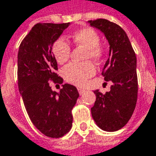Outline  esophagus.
Returning a JSON list of instances; mask_svg holds the SVG:
<instances>
[{
	"label": "esophagus",
	"instance_id": "obj_1",
	"mask_svg": "<svg viewBox=\"0 0 156 156\" xmlns=\"http://www.w3.org/2000/svg\"><path fill=\"white\" fill-rule=\"evenodd\" d=\"M78 92L80 95H83L85 92V90L84 89H82V88H78Z\"/></svg>",
	"mask_w": 156,
	"mask_h": 156
}]
</instances>
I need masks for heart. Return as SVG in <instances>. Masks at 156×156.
Wrapping results in <instances>:
<instances>
[{
  "label": "heart",
  "mask_w": 156,
  "mask_h": 156,
  "mask_svg": "<svg viewBox=\"0 0 156 156\" xmlns=\"http://www.w3.org/2000/svg\"><path fill=\"white\" fill-rule=\"evenodd\" d=\"M73 42L86 49L85 58H90L96 62L100 61L104 57V49L99 45V35L92 28L85 27L73 32L71 35ZM51 51L55 59L58 64H64L70 58L71 47L64 38H58L52 46ZM96 69L93 63L86 61L84 63H70L66 65L63 70L64 79L70 83L81 86L85 81L94 75Z\"/></svg>",
  "instance_id": "obj_1"
}]
</instances>
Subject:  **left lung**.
Wrapping results in <instances>:
<instances>
[{"label": "left lung", "mask_w": 156, "mask_h": 156, "mask_svg": "<svg viewBox=\"0 0 156 156\" xmlns=\"http://www.w3.org/2000/svg\"><path fill=\"white\" fill-rule=\"evenodd\" d=\"M100 30L110 45L109 58L102 71L106 82H112L110 91L95 90L96 101L91 115L97 125L106 131H116L126 125L138 98L137 58L124 30L104 18L90 20Z\"/></svg>", "instance_id": "1"}]
</instances>
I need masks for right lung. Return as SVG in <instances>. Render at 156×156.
<instances>
[{"label": "right lung", "mask_w": 156, "mask_h": 156, "mask_svg": "<svg viewBox=\"0 0 156 156\" xmlns=\"http://www.w3.org/2000/svg\"><path fill=\"white\" fill-rule=\"evenodd\" d=\"M70 23L34 25L22 41L17 54V82L28 116L40 131L50 138H61L72 128V109L79 97L71 84L62 85L59 93L53 83H63L51 46Z\"/></svg>", "instance_id": "add662e5"}]
</instances>
